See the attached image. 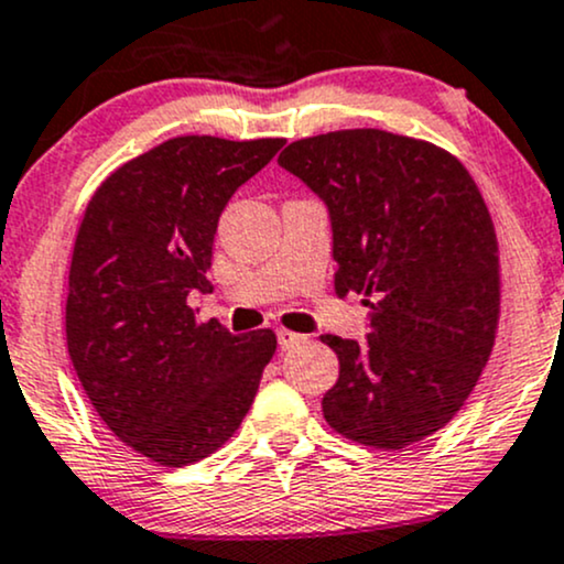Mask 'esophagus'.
Wrapping results in <instances>:
<instances>
[{
  "instance_id": "1",
  "label": "esophagus",
  "mask_w": 564,
  "mask_h": 564,
  "mask_svg": "<svg viewBox=\"0 0 564 564\" xmlns=\"http://www.w3.org/2000/svg\"><path fill=\"white\" fill-rule=\"evenodd\" d=\"M276 340H280V349L284 351V349H293L295 344H303V340H306V335L290 333V330H284V327H280V330H276Z\"/></svg>"
}]
</instances>
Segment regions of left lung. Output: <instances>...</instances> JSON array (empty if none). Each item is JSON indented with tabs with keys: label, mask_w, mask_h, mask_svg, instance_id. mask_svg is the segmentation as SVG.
<instances>
[{
	"label": "left lung",
	"mask_w": 564,
	"mask_h": 564,
	"mask_svg": "<svg viewBox=\"0 0 564 564\" xmlns=\"http://www.w3.org/2000/svg\"><path fill=\"white\" fill-rule=\"evenodd\" d=\"M280 164L330 213L335 293L370 306L362 344L322 335L340 362L325 421L381 451L440 432L482 376L501 312L496 229L469 170L372 128L303 138Z\"/></svg>",
	"instance_id": "left-lung-1"
}]
</instances>
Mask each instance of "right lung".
I'll use <instances>...</instances> for the list:
<instances>
[{
  "mask_svg": "<svg viewBox=\"0 0 564 564\" xmlns=\"http://www.w3.org/2000/svg\"><path fill=\"white\" fill-rule=\"evenodd\" d=\"M282 138L181 135L98 186L74 242L66 344L95 413L162 466L218 451L248 415L276 335L197 322L218 218Z\"/></svg>",
  "mask_w": 564,
  "mask_h": 564,
  "instance_id": "obj_1",
  "label": "right lung"
}]
</instances>
